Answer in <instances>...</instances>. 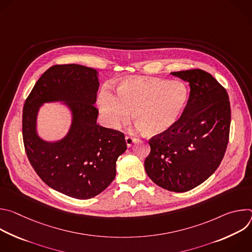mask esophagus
Returning a JSON list of instances; mask_svg holds the SVG:
<instances>
[{"label": "esophagus", "mask_w": 252, "mask_h": 252, "mask_svg": "<svg viewBox=\"0 0 252 252\" xmlns=\"http://www.w3.org/2000/svg\"><path fill=\"white\" fill-rule=\"evenodd\" d=\"M135 140H136V138H135V137H132V136L126 135V143L127 148H130V147L132 146V143H133Z\"/></svg>", "instance_id": "1"}]
</instances>
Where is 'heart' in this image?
<instances>
[{
	"mask_svg": "<svg viewBox=\"0 0 252 252\" xmlns=\"http://www.w3.org/2000/svg\"><path fill=\"white\" fill-rule=\"evenodd\" d=\"M189 89L182 81L157 78H127L117 89V96L104 93L98 104L105 123L118 128L127 123L129 113L140 128L159 134L171 128L183 115Z\"/></svg>",
	"mask_w": 252,
	"mask_h": 252,
	"instance_id": "obj_1",
	"label": "heart"
}]
</instances>
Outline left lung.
Returning <instances> with one entry per match:
<instances>
[{
  "label": "left lung",
  "instance_id": "8db88e82",
  "mask_svg": "<svg viewBox=\"0 0 252 252\" xmlns=\"http://www.w3.org/2000/svg\"><path fill=\"white\" fill-rule=\"evenodd\" d=\"M190 87L186 109L168 130L150 139L145 168L158 187L189 191L220 166L229 138L231 111L226 90L206 71L170 73Z\"/></svg>",
  "mask_w": 252,
  "mask_h": 252
}]
</instances>
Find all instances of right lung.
Instances as JSON below:
<instances>
[{
    "mask_svg": "<svg viewBox=\"0 0 252 252\" xmlns=\"http://www.w3.org/2000/svg\"><path fill=\"white\" fill-rule=\"evenodd\" d=\"M97 71L81 64H56L35 83L23 109L27 157L42 181L78 199L103 191L115 179L118 158L126 150L125 134L96 124ZM63 101L72 113L67 135L46 142L36 132V117L45 102Z\"/></svg>",
    "mask_w": 252,
    "mask_h": 252,
    "instance_id": "obj_1",
    "label": "right lung"
}]
</instances>
